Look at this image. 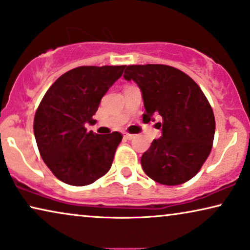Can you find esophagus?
<instances>
[{"label": "esophagus", "instance_id": "1", "mask_svg": "<svg viewBox=\"0 0 250 250\" xmlns=\"http://www.w3.org/2000/svg\"><path fill=\"white\" fill-rule=\"evenodd\" d=\"M123 136H125V139H128V141H131V139H134V138H135V135L128 134V132H125V134L123 135Z\"/></svg>", "mask_w": 250, "mask_h": 250}]
</instances>
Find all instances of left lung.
Here are the masks:
<instances>
[{
	"label": "left lung",
	"instance_id": "8db88e82",
	"mask_svg": "<svg viewBox=\"0 0 250 250\" xmlns=\"http://www.w3.org/2000/svg\"><path fill=\"white\" fill-rule=\"evenodd\" d=\"M123 78L141 89L143 121L162 118V136L142 155L143 170L164 185L189 181L207 160L215 135L214 112L200 86L184 72L160 64L127 66Z\"/></svg>",
	"mask_w": 250,
	"mask_h": 250
}]
</instances>
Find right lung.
Returning <instances> with one entry per match:
<instances>
[{
	"label": "right lung",
	"mask_w": 250,
	"mask_h": 250,
	"mask_svg": "<svg viewBox=\"0 0 250 250\" xmlns=\"http://www.w3.org/2000/svg\"><path fill=\"white\" fill-rule=\"evenodd\" d=\"M125 66H80L56 80L34 118V135L44 164L59 181L84 186L111 169L122 135L86 131L103 96Z\"/></svg>",
	"instance_id": "obj_1"
}]
</instances>
